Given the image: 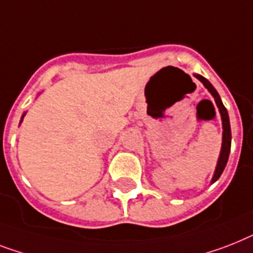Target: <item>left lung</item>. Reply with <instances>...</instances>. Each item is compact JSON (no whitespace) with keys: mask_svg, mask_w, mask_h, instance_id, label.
<instances>
[{"mask_svg":"<svg viewBox=\"0 0 253 253\" xmlns=\"http://www.w3.org/2000/svg\"><path fill=\"white\" fill-rule=\"evenodd\" d=\"M195 77L198 78L200 80L201 83L204 84V87L208 89L212 96L214 97V101L217 104L219 109V113H221V117H222V126H223V137H222V149H221V155H219L218 159V164H217V168H215L214 175H213L212 182H215V180L218 179L221 174H222L223 169H225V166L227 164V160H229V155H230V148H231V130H230V121H229V114H227L226 108L223 106L222 101H221V97H219V94L217 93L213 85L209 83L208 80L203 78L201 75H195Z\"/></svg>","mask_w":253,"mask_h":253,"instance_id":"obj_1","label":"left lung"}]
</instances>
